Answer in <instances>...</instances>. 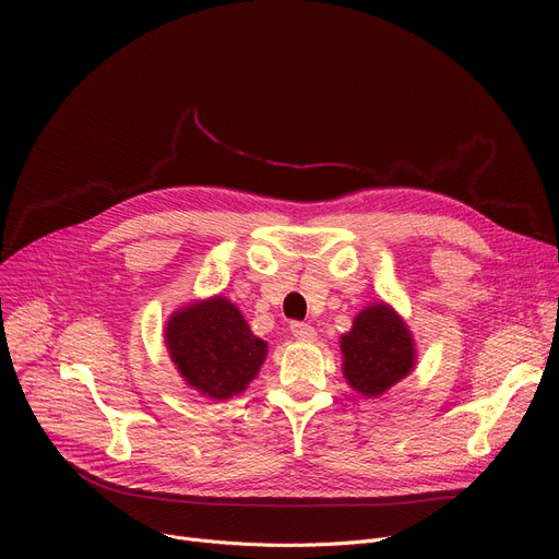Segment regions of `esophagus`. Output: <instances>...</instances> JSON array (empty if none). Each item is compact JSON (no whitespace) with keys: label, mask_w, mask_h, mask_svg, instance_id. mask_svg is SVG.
Masks as SVG:
<instances>
[{"label":"esophagus","mask_w":559,"mask_h":559,"mask_svg":"<svg viewBox=\"0 0 559 559\" xmlns=\"http://www.w3.org/2000/svg\"><path fill=\"white\" fill-rule=\"evenodd\" d=\"M289 331H292V335H295L301 342H310V340L317 337V331L310 324H304V321H295V324L289 326Z\"/></svg>","instance_id":"obj_1"}]
</instances>
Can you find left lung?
Instances as JSON below:
<instances>
[{
	"instance_id": "8db88e82",
	"label": "left lung",
	"mask_w": 559,
	"mask_h": 559,
	"mask_svg": "<svg viewBox=\"0 0 559 559\" xmlns=\"http://www.w3.org/2000/svg\"><path fill=\"white\" fill-rule=\"evenodd\" d=\"M342 373L350 390L376 399L413 373L415 335L405 319L385 301L365 306L348 333L340 337Z\"/></svg>"
}]
</instances>
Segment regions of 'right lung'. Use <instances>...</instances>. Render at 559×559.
Segmentation results:
<instances>
[{"label": "right lung", "instance_id": "add662e5", "mask_svg": "<svg viewBox=\"0 0 559 559\" xmlns=\"http://www.w3.org/2000/svg\"><path fill=\"white\" fill-rule=\"evenodd\" d=\"M165 346L186 385L211 401L242 394L267 358V342L222 295L176 308L165 321Z\"/></svg>", "mask_w": 559, "mask_h": 559}]
</instances>
